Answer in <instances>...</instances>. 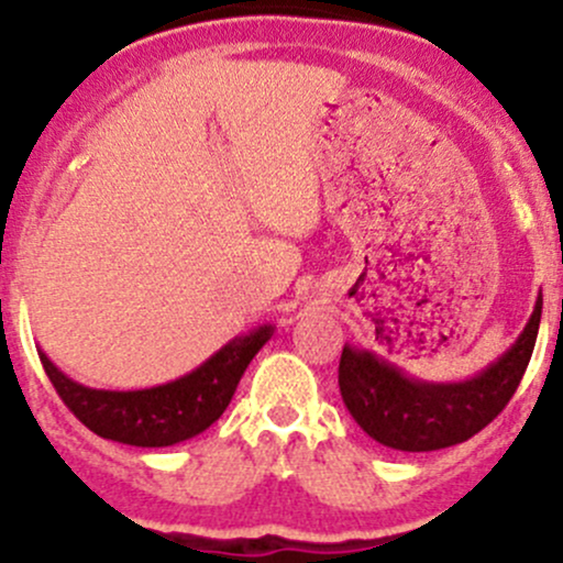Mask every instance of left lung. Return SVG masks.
I'll use <instances>...</instances> for the list:
<instances>
[{
    "instance_id": "obj_1",
    "label": "left lung",
    "mask_w": 563,
    "mask_h": 563,
    "mask_svg": "<svg viewBox=\"0 0 563 563\" xmlns=\"http://www.w3.org/2000/svg\"><path fill=\"white\" fill-rule=\"evenodd\" d=\"M540 314L542 294L519 339L495 363L463 380L412 378L371 349L344 344L341 399L360 429L384 448L431 452L466 442L514 397L538 341Z\"/></svg>"
}]
</instances>
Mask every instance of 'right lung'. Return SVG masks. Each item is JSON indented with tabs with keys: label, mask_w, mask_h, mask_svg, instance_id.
I'll return each instance as SVG.
<instances>
[{
	"label": "right lung",
	"mask_w": 563,
	"mask_h": 563,
	"mask_svg": "<svg viewBox=\"0 0 563 563\" xmlns=\"http://www.w3.org/2000/svg\"><path fill=\"white\" fill-rule=\"evenodd\" d=\"M275 325H260L235 335L206 363L185 376L151 386V389L111 391L92 389L68 378L47 354L38 349L44 373L55 391L79 421L97 437L132 448H172L198 437L228 410L238 380L256 352L273 339Z\"/></svg>",
	"instance_id": "right-lung-1"
}]
</instances>
